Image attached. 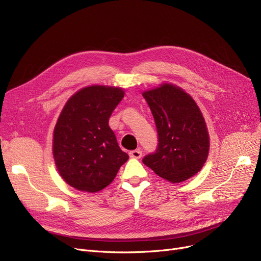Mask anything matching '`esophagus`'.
<instances>
[{
    "mask_svg": "<svg viewBox=\"0 0 261 261\" xmlns=\"http://www.w3.org/2000/svg\"><path fill=\"white\" fill-rule=\"evenodd\" d=\"M141 150L140 149H136V150H132V151H129V156L130 158H134V159H139V158L141 156Z\"/></svg>",
    "mask_w": 261,
    "mask_h": 261,
    "instance_id": "1",
    "label": "esophagus"
}]
</instances>
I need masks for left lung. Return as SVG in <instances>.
Returning <instances> with one entry per match:
<instances>
[{"label":"left lung","mask_w":261,"mask_h":261,"mask_svg":"<svg viewBox=\"0 0 261 261\" xmlns=\"http://www.w3.org/2000/svg\"><path fill=\"white\" fill-rule=\"evenodd\" d=\"M143 96L158 132L155 151L144 156V164L172 183L188 179L203 167L209 151V135L199 108L173 85H162Z\"/></svg>","instance_id":"obj_1"}]
</instances>
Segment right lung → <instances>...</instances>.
Listing matches in <instances>:
<instances>
[{"mask_svg": "<svg viewBox=\"0 0 261 261\" xmlns=\"http://www.w3.org/2000/svg\"><path fill=\"white\" fill-rule=\"evenodd\" d=\"M123 98L121 88L86 87L61 112L54 128L53 155L60 175L78 191L103 189L128 160L109 126L110 116Z\"/></svg>", "mask_w": 261, "mask_h": 261, "instance_id": "obj_1", "label": "right lung"}]
</instances>
